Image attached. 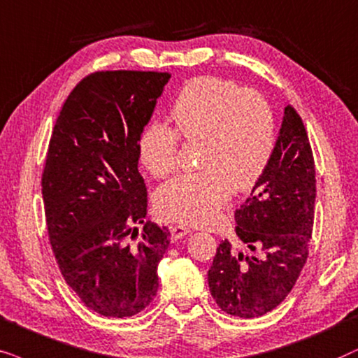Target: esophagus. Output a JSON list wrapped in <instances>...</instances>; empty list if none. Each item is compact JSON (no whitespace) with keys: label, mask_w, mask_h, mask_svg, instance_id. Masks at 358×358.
<instances>
[{"label":"esophagus","mask_w":358,"mask_h":358,"mask_svg":"<svg viewBox=\"0 0 358 358\" xmlns=\"http://www.w3.org/2000/svg\"><path fill=\"white\" fill-rule=\"evenodd\" d=\"M170 232H171V241L176 242V241L182 239L183 236L189 234V232H192V231H189L188 227H185V226H178V224H175V226H171V227H170Z\"/></svg>","instance_id":"obj_1"}]
</instances>
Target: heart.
Here are the masks:
<instances>
[{"label":"heart","instance_id":"b5f03b06","mask_svg":"<svg viewBox=\"0 0 358 358\" xmlns=\"http://www.w3.org/2000/svg\"><path fill=\"white\" fill-rule=\"evenodd\" d=\"M170 116L173 127L150 122L141 132L137 154L157 178L173 173L178 164L180 136L203 141V171L180 175L157 189L160 217L188 226L216 221L231 198V189L247 192L268 169L276 144L275 114L270 103L219 76H199L176 96Z\"/></svg>","mask_w":358,"mask_h":358}]
</instances>
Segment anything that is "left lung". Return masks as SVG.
Instances as JSON below:
<instances>
[{
  "mask_svg": "<svg viewBox=\"0 0 358 358\" xmlns=\"http://www.w3.org/2000/svg\"><path fill=\"white\" fill-rule=\"evenodd\" d=\"M314 201L311 144L288 104L268 169L234 214L236 234L254 254L236 252L224 239L208 271L209 292L224 313L259 317L288 296L308 260Z\"/></svg>",
  "mask_w": 358,
  "mask_h": 358,
  "instance_id": "obj_1",
  "label": "left lung"
}]
</instances>
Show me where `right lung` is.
Returning <instances> with one entry per match:
<instances>
[{"instance_id": "1", "label": "right lung", "mask_w": 358, "mask_h": 358, "mask_svg": "<svg viewBox=\"0 0 358 358\" xmlns=\"http://www.w3.org/2000/svg\"><path fill=\"white\" fill-rule=\"evenodd\" d=\"M169 71L99 70L71 90L42 170L47 234L66 285L101 316L141 313L159 288L170 231L144 222L141 132ZM137 223L145 226L137 245Z\"/></svg>"}]
</instances>
